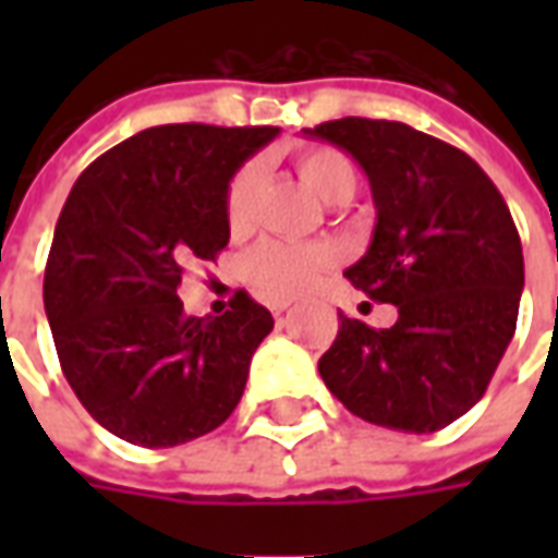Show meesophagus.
<instances>
[{
	"label": "esophagus",
	"mask_w": 558,
	"mask_h": 558,
	"mask_svg": "<svg viewBox=\"0 0 558 558\" xmlns=\"http://www.w3.org/2000/svg\"><path fill=\"white\" fill-rule=\"evenodd\" d=\"M287 307H290V304H287V302H275V304H271V314L280 316V314H283V311H287Z\"/></svg>",
	"instance_id": "1"
}]
</instances>
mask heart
Instances as JSON below:
<instances>
[{
	"label": "heart",
	"mask_w": 558,
	"mask_h": 558,
	"mask_svg": "<svg viewBox=\"0 0 558 558\" xmlns=\"http://www.w3.org/2000/svg\"><path fill=\"white\" fill-rule=\"evenodd\" d=\"M295 170L302 182L319 194L326 203H347L355 194V167L352 160L331 146H311L299 151ZM263 182L259 163H244L235 172L227 191V227L232 232H244L254 220V199ZM335 266V251L328 244H290V242H263L244 259V275L259 295L266 299H292L316 278Z\"/></svg>",
	"instance_id": "1"
}]
</instances>
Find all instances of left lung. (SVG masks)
<instances>
[{"mask_svg": "<svg viewBox=\"0 0 558 558\" xmlns=\"http://www.w3.org/2000/svg\"><path fill=\"white\" fill-rule=\"evenodd\" d=\"M304 134L367 172L374 239L343 275L398 307L391 328L340 314L319 376L371 424L442 430L478 403L514 338L523 247L511 211L466 151L403 122L347 116Z\"/></svg>", "mask_w": 558, "mask_h": 558, "instance_id": "obj_1", "label": "left lung"}]
</instances>
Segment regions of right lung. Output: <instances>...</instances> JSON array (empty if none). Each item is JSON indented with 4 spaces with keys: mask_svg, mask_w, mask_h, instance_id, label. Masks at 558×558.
I'll return each instance as SVG.
<instances>
[{
    "mask_svg": "<svg viewBox=\"0 0 558 558\" xmlns=\"http://www.w3.org/2000/svg\"><path fill=\"white\" fill-rule=\"evenodd\" d=\"M278 128L158 125L92 160L71 187L44 271L68 386L101 427L143 448L215 430L242 400L275 319L244 290L223 316H184V263L230 242L227 191Z\"/></svg>",
    "mask_w": 558,
    "mask_h": 558,
    "instance_id": "add662e5",
    "label": "right lung"
}]
</instances>
